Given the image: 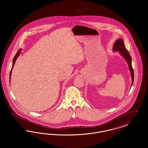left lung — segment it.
<instances>
[{
	"mask_svg": "<svg viewBox=\"0 0 148 148\" xmlns=\"http://www.w3.org/2000/svg\"><path fill=\"white\" fill-rule=\"evenodd\" d=\"M113 50L114 51H119L120 55L123 56L125 60L127 61V63L129 66V69L130 72L132 76V85L130 88L132 86L134 82V71L132 68V57L130 56L128 50L126 49L124 40L121 38L118 39L113 45ZM131 89V88H130Z\"/></svg>",
	"mask_w": 148,
	"mask_h": 148,
	"instance_id": "1",
	"label": "left lung"
}]
</instances>
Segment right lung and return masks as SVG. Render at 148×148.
Wrapping results in <instances>:
<instances>
[{"label":"right lung","mask_w":148,"mask_h":148,"mask_svg":"<svg viewBox=\"0 0 148 148\" xmlns=\"http://www.w3.org/2000/svg\"><path fill=\"white\" fill-rule=\"evenodd\" d=\"M21 49H20L18 50V51L16 53V55L14 57V58H13V65H12V69H11V71H10V76H9V82H10V77H11V75H12V69H13V66H14V65L15 64V61H16V59L19 57V55H20V54L21 53Z\"/></svg>","instance_id":"add662e5"}]
</instances>
